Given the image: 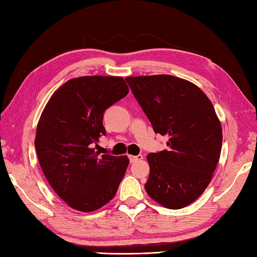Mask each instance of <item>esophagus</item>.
<instances>
[{"instance_id":"34e87169","label":"esophagus","mask_w":257,"mask_h":257,"mask_svg":"<svg viewBox=\"0 0 257 257\" xmlns=\"http://www.w3.org/2000/svg\"><path fill=\"white\" fill-rule=\"evenodd\" d=\"M143 159V156L141 155H138V156H129V160H130V162H136V161H139V160H141Z\"/></svg>"}]
</instances>
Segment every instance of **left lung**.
<instances>
[{
  "label": "left lung",
  "mask_w": 257,
  "mask_h": 257,
  "mask_svg": "<svg viewBox=\"0 0 257 257\" xmlns=\"http://www.w3.org/2000/svg\"><path fill=\"white\" fill-rule=\"evenodd\" d=\"M156 134L168 136V150L149 154L145 184L151 199L182 209L204 192L220 159L222 127L198 86L171 75L125 78Z\"/></svg>",
  "instance_id": "8db88e82"
}]
</instances>
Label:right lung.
<instances>
[{"label": "right lung", "instance_id": "add662e5", "mask_svg": "<svg viewBox=\"0 0 257 257\" xmlns=\"http://www.w3.org/2000/svg\"><path fill=\"white\" fill-rule=\"evenodd\" d=\"M128 92L122 77L74 78L54 92L41 114L38 162L53 190L75 210L91 212L107 204L127 170L128 157L100 156L92 147L106 135L103 112Z\"/></svg>", "mask_w": 257, "mask_h": 257}]
</instances>
